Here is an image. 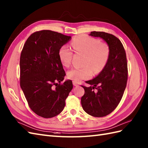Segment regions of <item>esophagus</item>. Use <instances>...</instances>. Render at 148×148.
Returning a JSON list of instances; mask_svg holds the SVG:
<instances>
[{
	"label": "esophagus",
	"mask_w": 148,
	"mask_h": 148,
	"mask_svg": "<svg viewBox=\"0 0 148 148\" xmlns=\"http://www.w3.org/2000/svg\"><path fill=\"white\" fill-rule=\"evenodd\" d=\"M73 85L75 86H79V83L77 82H75V81H73Z\"/></svg>",
	"instance_id": "34e87169"
}]
</instances>
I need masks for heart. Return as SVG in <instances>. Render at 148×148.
Returning a JSON list of instances; mask_svg holds the SVG:
<instances>
[{"label":"heart","mask_w":148,"mask_h":148,"mask_svg":"<svg viewBox=\"0 0 148 148\" xmlns=\"http://www.w3.org/2000/svg\"><path fill=\"white\" fill-rule=\"evenodd\" d=\"M76 53L84 55L82 68H73L68 71L67 77L75 82L90 78L92 73L98 74L107 65L110 50L107 44L100 40L91 36L79 35L75 36L71 43ZM58 57L64 66L71 63L73 52L66 46H62L58 51Z\"/></svg>","instance_id":"b5f03b06"}]
</instances>
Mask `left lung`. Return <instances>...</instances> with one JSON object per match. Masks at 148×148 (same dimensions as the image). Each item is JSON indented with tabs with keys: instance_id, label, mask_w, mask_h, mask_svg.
<instances>
[{
	"instance_id": "8db88e82",
	"label": "left lung",
	"mask_w": 148,
	"mask_h": 148,
	"mask_svg": "<svg viewBox=\"0 0 148 148\" xmlns=\"http://www.w3.org/2000/svg\"><path fill=\"white\" fill-rule=\"evenodd\" d=\"M90 35L103 39L110 55L103 71L93 79L86 81L90 86H82L84 95L81 105L88 114L102 117L114 110L123 97L128 77L127 62L125 49L118 38L103 32H92Z\"/></svg>"
}]
</instances>
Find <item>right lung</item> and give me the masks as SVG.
<instances>
[{
    "label": "right lung",
    "instance_id": "1",
    "mask_svg": "<svg viewBox=\"0 0 148 148\" xmlns=\"http://www.w3.org/2000/svg\"><path fill=\"white\" fill-rule=\"evenodd\" d=\"M71 36L42 30L31 35L20 57V86L32 110L42 117L56 116L64 110L73 82L64 83L66 73L58 51Z\"/></svg>",
    "mask_w": 148,
    "mask_h": 148
}]
</instances>
